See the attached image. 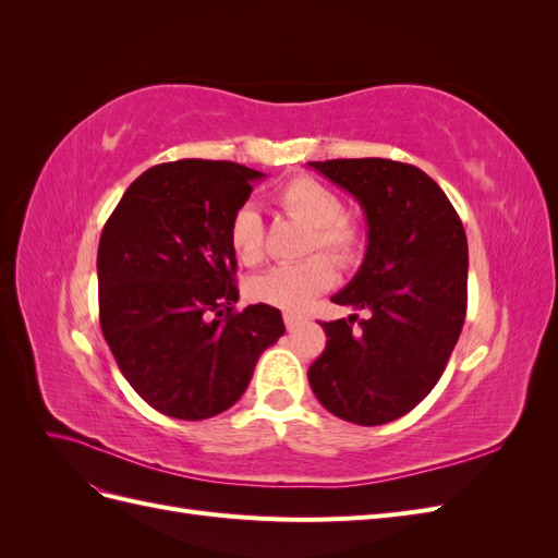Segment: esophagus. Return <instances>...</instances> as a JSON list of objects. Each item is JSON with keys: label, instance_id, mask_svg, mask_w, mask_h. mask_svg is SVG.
I'll list each match as a JSON object with an SVG mask.
<instances>
[{"label": "esophagus", "instance_id": "esophagus-1", "mask_svg": "<svg viewBox=\"0 0 558 558\" xmlns=\"http://www.w3.org/2000/svg\"><path fill=\"white\" fill-rule=\"evenodd\" d=\"M283 324H286V328H289V330H295V328L302 324V316L286 312V314H283Z\"/></svg>", "mask_w": 558, "mask_h": 558}]
</instances>
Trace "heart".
Returning <instances> with one entry per match:
<instances>
[{
  "mask_svg": "<svg viewBox=\"0 0 558 558\" xmlns=\"http://www.w3.org/2000/svg\"><path fill=\"white\" fill-rule=\"evenodd\" d=\"M279 207L310 226L307 253L328 252L335 263L351 267L359 263L365 248L363 230L344 216V202L328 185L312 177H295L277 193ZM228 244L242 265L253 267L265 258V230L260 214L253 207L234 211L228 228ZM328 255V256H329ZM327 256V257H328ZM316 253L293 265H279L265 275L253 277L246 286L251 300L283 310L289 314L305 312L312 300L335 283L330 259Z\"/></svg>",
  "mask_w": 558,
  "mask_h": 558,
  "instance_id": "1",
  "label": "heart"
}]
</instances>
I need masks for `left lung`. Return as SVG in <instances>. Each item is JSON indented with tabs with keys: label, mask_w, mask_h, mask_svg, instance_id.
Wrapping results in <instances>:
<instances>
[{
	"label": "left lung",
	"mask_w": 558,
	"mask_h": 558,
	"mask_svg": "<svg viewBox=\"0 0 558 558\" xmlns=\"http://www.w3.org/2000/svg\"><path fill=\"white\" fill-rule=\"evenodd\" d=\"M359 199L367 221L363 265L335 305L367 312L324 324L310 367L328 412L381 426L412 412L442 377L468 307V240L459 214L426 172L386 158L310 162Z\"/></svg>",
	"instance_id": "obj_1"
}]
</instances>
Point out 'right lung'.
<instances>
[{"instance_id":"1","label":"right lung","mask_w":558,"mask_h":558,"mask_svg":"<svg viewBox=\"0 0 558 558\" xmlns=\"http://www.w3.org/2000/svg\"><path fill=\"white\" fill-rule=\"evenodd\" d=\"M263 172L228 160L150 167L118 202L97 248L99 326L123 377L150 408L183 421L242 398L281 312H238L232 216Z\"/></svg>"}]
</instances>
